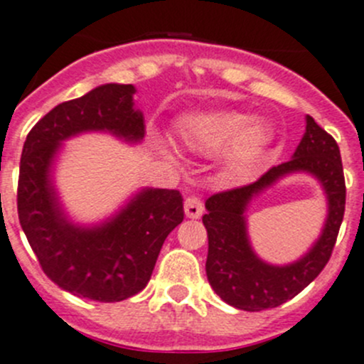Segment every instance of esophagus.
<instances>
[{"label": "esophagus", "instance_id": "34e87169", "mask_svg": "<svg viewBox=\"0 0 364 364\" xmlns=\"http://www.w3.org/2000/svg\"><path fill=\"white\" fill-rule=\"evenodd\" d=\"M204 213V204L199 197L188 196L185 199V215L188 218H199Z\"/></svg>", "mask_w": 364, "mask_h": 364}]
</instances>
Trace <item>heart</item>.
<instances>
[{"label":"heart","instance_id":"1","mask_svg":"<svg viewBox=\"0 0 364 364\" xmlns=\"http://www.w3.org/2000/svg\"><path fill=\"white\" fill-rule=\"evenodd\" d=\"M176 133L186 149L199 154L222 149L224 160L240 168L259 161L272 142V128L267 121L232 110L183 115L176 122Z\"/></svg>","mask_w":364,"mask_h":364}]
</instances>
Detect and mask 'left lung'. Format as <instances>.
Segmentation results:
<instances>
[{"label":"left lung","instance_id":"left-lung-1","mask_svg":"<svg viewBox=\"0 0 364 364\" xmlns=\"http://www.w3.org/2000/svg\"><path fill=\"white\" fill-rule=\"evenodd\" d=\"M304 170L323 183L330 200L326 228L316 247L297 264L272 267L252 252L246 240L242 211L261 189L290 171ZM345 176L336 140L311 115L294 158L268 168L249 185L208 197L203 224L208 231L206 276L215 294L243 311L277 308L301 294L331 259L345 213Z\"/></svg>","mask_w":364,"mask_h":364}]
</instances>
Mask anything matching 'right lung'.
I'll list each match as a JSON object with an SVG mask.
<instances>
[{"mask_svg":"<svg viewBox=\"0 0 364 364\" xmlns=\"http://www.w3.org/2000/svg\"><path fill=\"white\" fill-rule=\"evenodd\" d=\"M133 85L108 83L60 103L30 129L21 154L17 213L42 270L65 291L97 302L142 291L165 238L185 217L181 193L165 188L144 190L100 228H76L60 210L49 181L60 142L97 129L142 140L146 126L133 108Z\"/></svg>","mask_w":364,"mask_h":364,"instance_id":"1","label":"right lung"}]
</instances>
